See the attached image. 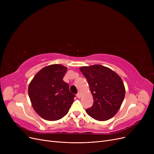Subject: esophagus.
Segmentation results:
<instances>
[{
    "label": "esophagus",
    "mask_w": 154,
    "mask_h": 154,
    "mask_svg": "<svg viewBox=\"0 0 154 154\" xmlns=\"http://www.w3.org/2000/svg\"><path fill=\"white\" fill-rule=\"evenodd\" d=\"M76 96H77V97H78V98H80L81 96H82V93L80 92H78V94H76Z\"/></svg>",
    "instance_id": "34e87169"
}]
</instances>
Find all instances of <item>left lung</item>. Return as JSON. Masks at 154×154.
Instances as JSON below:
<instances>
[{
	"label": "left lung",
	"instance_id": "1",
	"mask_svg": "<svg viewBox=\"0 0 154 154\" xmlns=\"http://www.w3.org/2000/svg\"><path fill=\"white\" fill-rule=\"evenodd\" d=\"M88 82L94 103L86 112L98 121H106L117 113L124 100L125 88L122 78L110 69L94 65L82 67Z\"/></svg>",
	"mask_w": 154,
	"mask_h": 154
}]
</instances>
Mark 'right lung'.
I'll list each match as a JSON object with an SVG mask.
<instances>
[{
  "mask_svg": "<svg viewBox=\"0 0 154 154\" xmlns=\"http://www.w3.org/2000/svg\"><path fill=\"white\" fill-rule=\"evenodd\" d=\"M67 70L60 64L50 65L37 72L29 83L28 94L32 106L45 120L62 118L73 103L75 95L63 80Z\"/></svg>",
  "mask_w": 154,
  "mask_h": 154,
  "instance_id": "obj_1",
  "label": "right lung"
}]
</instances>
